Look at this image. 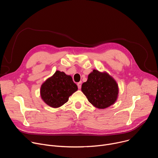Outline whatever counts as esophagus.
Returning <instances> with one entry per match:
<instances>
[{
  "label": "esophagus",
  "instance_id": "esophagus-1",
  "mask_svg": "<svg viewBox=\"0 0 158 158\" xmlns=\"http://www.w3.org/2000/svg\"><path fill=\"white\" fill-rule=\"evenodd\" d=\"M77 87H78V88L80 89L81 88V85H82V82L81 81H80V82H79L77 84Z\"/></svg>",
  "mask_w": 158,
  "mask_h": 158
}]
</instances>
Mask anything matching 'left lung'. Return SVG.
<instances>
[{
	"label": "left lung",
	"instance_id": "left-lung-1",
	"mask_svg": "<svg viewBox=\"0 0 158 158\" xmlns=\"http://www.w3.org/2000/svg\"><path fill=\"white\" fill-rule=\"evenodd\" d=\"M81 91L93 106L104 109L116 102L119 87L115 79L107 73L94 69L82 84Z\"/></svg>",
	"mask_w": 158,
	"mask_h": 158
}]
</instances>
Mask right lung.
Here are the masks:
<instances>
[{"label": "right lung", "instance_id": "add662e5", "mask_svg": "<svg viewBox=\"0 0 158 158\" xmlns=\"http://www.w3.org/2000/svg\"><path fill=\"white\" fill-rule=\"evenodd\" d=\"M77 89V85L70 75L56 71L41 85L40 94L42 99L47 105L58 108L68 101L69 96Z\"/></svg>", "mask_w": 158, "mask_h": 158}]
</instances>
